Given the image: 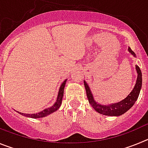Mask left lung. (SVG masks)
<instances>
[{
	"label": "left lung",
	"instance_id": "1",
	"mask_svg": "<svg viewBox=\"0 0 148 148\" xmlns=\"http://www.w3.org/2000/svg\"><path fill=\"white\" fill-rule=\"evenodd\" d=\"M128 50L133 55L134 57H136V54L134 53L133 51L130 48H128ZM136 70L137 71V80L136 85L132 90L129 95L123 99L122 101H119L118 103H115V104H111L109 105H104V104H100L97 103L94 100L92 94L90 91V89L89 87L88 84L86 83L85 81H84V87L86 89V92H87V96L88 98L89 103L91 104L94 110L97 111L98 113H101L102 115L105 116H118L124 114L126 113L127 111L133 107V105L135 104L136 101L137 100L140 92L141 88H142V72H141L140 68L138 66H136Z\"/></svg>",
	"mask_w": 148,
	"mask_h": 148
}]
</instances>
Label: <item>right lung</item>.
<instances>
[{
    "label": "right lung",
    "instance_id": "1",
    "mask_svg": "<svg viewBox=\"0 0 148 148\" xmlns=\"http://www.w3.org/2000/svg\"><path fill=\"white\" fill-rule=\"evenodd\" d=\"M66 79L61 84V87L59 88V91H58V97H57V100L55 102V104H53L52 107L49 108H47V109H44V110L40 111L38 113H32V114H27V113H21V112H18V113H20L21 115L24 116H27V117H29V118L32 119H38V118H43V117H45V116H48V115L51 114V113H54L55 111H56L58 108H60V106L61 104V101H62L63 95H64V90L65 84H66Z\"/></svg>",
    "mask_w": 148,
    "mask_h": 148
}]
</instances>
